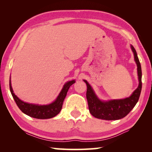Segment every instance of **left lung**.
<instances>
[{
	"instance_id": "left-lung-1",
	"label": "left lung",
	"mask_w": 152,
	"mask_h": 152,
	"mask_svg": "<svg viewBox=\"0 0 152 152\" xmlns=\"http://www.w3.org/2000/svg\"><path fill=\"white\" fill-rule=\"evenodd\" d=\"M131 49L134 55V60L137 64L139 85L130 96L122 99H111L102 101L95 94L92 87L86 80V99L88 101L89 111L92 116L103 120H118L125 117L135 106L140 98L141 91V68L137 52L132 45Z\"/></svg>"
}]
</instances>
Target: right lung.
<instances>
[{
    "label": "right lung",
    "mask_w": 152,
    "mask_h": 152,
    "mask_svg": "<svg viewBox=\"0 0 152 152\" xmlns=\"http://www.w3.org/2000/svg\"><path fill=\"white\" fill-rule=\"evenodd\" d=\"M75 82V80H72L68 81L64 84L62 89H61L60 94H58V97L56 98V99L51 103L48 104H33L21 101L14 93L11 86V78H10L9 80V87L15 102L23 113L28 116L35 118V119H46L54 117L59 114V113L61 110V108H62L63 102L66 96L69 88Z\"/></svg>",
    "instance_id": "1"
}]
</instances>
